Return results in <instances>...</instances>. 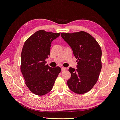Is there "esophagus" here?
I'll return each mask as SVG.
<instances>
[{"instance_id":"obj_1","label":"esophagus","mask_w":120,"mask_h":120,"mask_svg":"<svg viewBox=\"0 0 120 120\" xmlns=\"http://www.w3.org/2000/svg\"><path fill=\"white\" fill-rule=\"evenodd\" d=\"M65 69H66V68H65V67H62V68H61V70L63 71H64V70H65Z\"/></svg>"}]
</instances>
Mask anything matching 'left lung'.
<instances>
[{"label":"left lung","instance_id":"left-lung-1","mask_svg":"<svg viewBox=\"0 0 120 120\" xmlns=\"http://www.w3.org/2000/svg\"><path fill=\"white\" fill-rule=\"evenodd\" d=\"M78 59L77 69L70 67L71 76L67 85L73 92L84 94L92 89L98 81L101 69V49L96 40L84 31L61 33Z\"/></svg>","mask_w":120,"mask_h":120}]
</instances>
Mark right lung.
Returning a JSON list of instances; mask_svg holds the SVG:
<instances>
[{
    "instance_id": "obj_1",
    "label": "right lung",
    "mask_w": 120,
    "mask_h": 120,
    "mask_svg": "<svg viewBox=\"0 0 120 120\" xmlns=\"http://www.w3.org/2000/svg\"><path fill=\"white\" fill-rule=\"evenodd\" d=\"M39 30L25 41L21 55L20 70L25 84L32 93L43 96L52 90L61 69L50 67L45 61L50 55L51 44L60 35Z\"/></svg>"
}]
</instances>
